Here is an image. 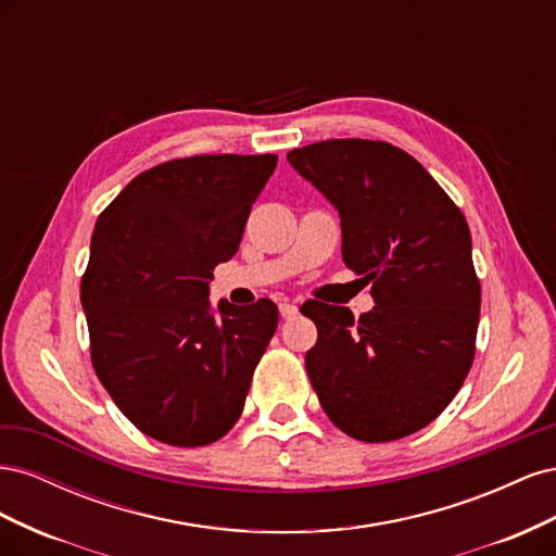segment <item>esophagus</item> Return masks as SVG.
Listing matches in <instances>:
<instances>
[{"instance_id": "esophagus-1", "label": "esophagus", "mask_w": 556, "mask_h": 556, "mask_svg": "<svg viewBox=\"0 0 556 556\" xmlns=\"http://www.w3.org/2000/svg\"><path fill=\"white\" fill-rule=\"evenodd\" d=\"M296 313H299L296 304H290V301H282V304H280L282 319H292V317H296Z\"/></svg>"}]
</instances>
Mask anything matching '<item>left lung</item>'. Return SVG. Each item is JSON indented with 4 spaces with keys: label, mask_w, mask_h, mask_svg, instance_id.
Masks as SVG:
<instances>
[{
    "label": "left lung",
    "mask_w": 556,
    "mask_h": 556,
    "mask_svg": "<svg viewBox=\"0 0 556 556\" xmlns=\"http://www.w3.org/2000/svg\"><path fill=\"white\" fill-rule=\"evenodd\" d=\"M339 208L343 262L376 306L311 311L306 371L343 433L390 443L425 429L457 396L476 357L480 278L459 206L387 141L329 139L288 153Z\"/></svg>",
    "instance_id": "left-lung-1"
}]
</instances>
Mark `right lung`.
I'll return each mask as SVG.
<instances>
[{
	"mask_svg": "<svg viewBox=\"0 0 556 556\" xmlns=\"http://www.w3.org/2000/svg\"><path fill=\"white\" fill-rule=\"evenodd\" d=\"M278 155H194L134 178L99 215L80 280L94 374L129 422L174 447L220 441L243 413L278 327L274 301H220L213 268L237 255Z\"/></svg>",
	"mask_w": 556,
	"mask_h": 556,
	"instance_id": "right-lung-1",
	"label": "right lung"
}]
</instances>
